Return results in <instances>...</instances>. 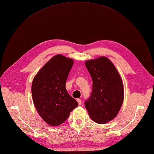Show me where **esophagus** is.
Segmentation results:
<instances>
[{
    "instance_id": "34e87169",
    "label": "esophagus",
    "mask_w": 154,
    "mask_h": 154,
    "mask_svg": "<svg viewBox=\"0 0 154 154\" xmlns=\"http://www.w3.org/2000/svg\"><path fill=\"white\" fill-rule=\"evenodd\" d=\"M77 102H78V103H79V105L81 106V103H82L81 100H80V99H77Z\"/></svg>"
}]
</instances>
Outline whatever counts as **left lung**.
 Instances as JSON below:
<instances>
[{"label": "left lung", "instance_id": "obj_1", "mask_svg": "<svg viewBox=\"0 0 154 154\" xmlns=\"http://www.w3.org/2000/svg\"><path fill=\"white\" fill-rule=\"evenodd\" d=\"M85 66L92 79L85 108L94 122L106 124L119 113L124 98L123 84L115 66L105 56L88 60Z\"/></svg>", "mask_w": 154, "mask_h": 154}]
</instances>
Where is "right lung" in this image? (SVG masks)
I'll use <instances>...</instances> for the list:
<instances>
[{
	"mask_svg": "<svg viewBox=\"0 0 154 154\" xmlns=\"http://www.w3.org/2000/svg\"><path fill=\"white\" fill-rule=\"evenodd\" d=\"M73 60L56 55L39 70L31 86L32 97L39 116L51 126H58L68 118L78 102L69 95L66 80Z\"/></svg>",
	"mask_w": 154,
	"mask_h": 154,
	"instance_id": "obj_1",
	"label": "right lung"
}]
</instances>
